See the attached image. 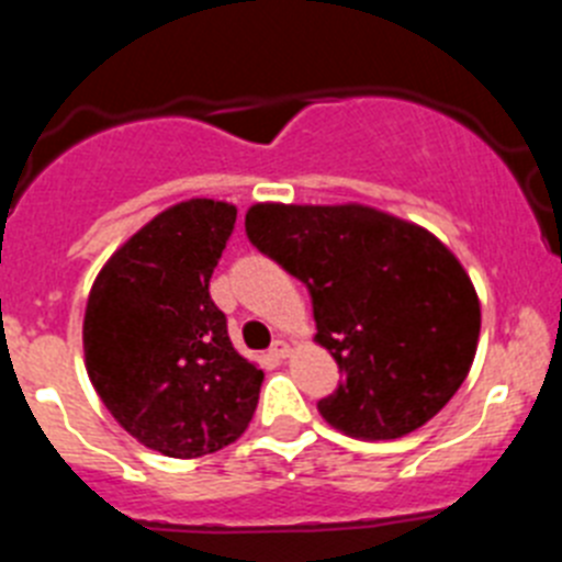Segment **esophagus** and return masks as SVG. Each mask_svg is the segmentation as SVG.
I'll list each match as a JSON object with an SVG mask.
<instances>
[{
    "mask_svg": "<svg viewBox=\"0 0 562 562\" xmlns=\"http://www.w3.org/2000/svg\"><path fill=\"white\" fill-rule=\"evenodd\" d=\"M270 355L276 357V360H284V357H290V342H286V340H276L270 346Z\"/></svg>",
    "mask_w": 562,
    "mask_h": 562,
    "instance_id": "34e87169",
    "label": "esophagus"
}]
</instances>
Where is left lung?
Segmentation results:
<instances>
[{
    "mask_svg": "<svg viewBox=\"0 0 562 562\" xmlns=\"http://www.w3.org/2000/svg\"><path fill=\"white\" fill-rule=\"evenodd\" d=\"M245 231L310 290L315 337L342 376L317 402L331 428L400 439L461 389L481 306L439 238L362 205H252Z\"/></svg>",
    "mask_w": 562,
    "mask_h": 562,
    "instance_id": "left-lung-1",
    "label": "left lung"
}]
</instances>
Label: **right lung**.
<instances>
[{
  "instance_id": "obj_1",
  "label": "right lung",
  "mask_w": 562,
  "mask_h": 562,
  "mask_svg": "<svg viewBox=\"0 0 562 562\" xmlns=\"http://www.w3.org/2000/svg\"><path fill=\"white\" fill-rule=\"evenodd\" d=\"M233 225L227 202L168 207L109 258L89 292V380L134 439L171 459L216 453L256 414L265 371L233 349L207 290Z\"/></svg>"
}]
</instances>
